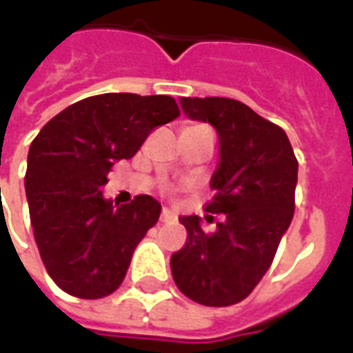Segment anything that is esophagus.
<instances>
[{"label": "esophagus", "instance_id": "esophagus-1", "mask_svg": "<svg viewBox=\"0 0 353 353\" xmlns=\"http://www.w3.org/2000/svg\"><path fill=\"white\" fill-rule=\"evenodd\" d=\"M176 221V215L174 214H170L168 210H162V214H161V223H174Z\"/></svg>", "mask_w": 353, "mask_h": 353}]
</instances>
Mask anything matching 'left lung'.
<instances>
[{"mask_svg":"<svg viewBox=\"0 0 353 353\" xmlns=\"http://www.w3.org/2000/svg\"><path fill=\"white\" fill-rule=\"evenodd\" d=\"M179 103L189 119L210 123L219 136L210 183L215 196L206 206L219 221L208 234L199 215L179 217L187 242L170 259L172 276L194 303L230 306L244 301L272 265L295 212L299 162L288 134L242 101L212 96Z\"/></svg>","mask_w":353,"mask_h":353,"instance_id":"1","label":"left lung"}]
</instances>
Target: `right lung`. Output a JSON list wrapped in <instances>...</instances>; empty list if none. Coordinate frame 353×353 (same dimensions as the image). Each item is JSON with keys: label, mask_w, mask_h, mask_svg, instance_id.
Segmentation results:
<instances>
[{"label": "right lung", "mask_w": 353, "mask_h": 353, "mask_svg": "<svg viewBox=\"0 0 353 353\" xmlns=\"http://www.w3.org/2000/svg\"><path fill=\"white\" fill-rule=\"evenodd\" d=\"M179 117L170 96L109 92L75 101L35 136L24 177L35 244L58 288L101 299L123 283L132 253L159 221L161 204L103 199L115 162L132 159L151 132Z\"/></svg>", "instance_id": "add662e5"}]
</instances>
